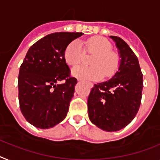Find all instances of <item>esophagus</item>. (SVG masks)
<instances>
[{"label": "esophagus", "instance_id": "34e87169", "mask_svg": "<svg viewBox=\"0 0 160 160\" xmlns=\"http://www.w3.org/2000/svg\"><path fill=\"white\" fill-rule=\"evenodd\" d=\"M87 84H88V86L89 87V88H92V86H93V84H92V83H89V82H87Z\"/></svg>", "mask_w": 160, "mask_h": 160}]
</instances>
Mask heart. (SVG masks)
I'll list each match as a JSON object with an SVG mask.
<instances>
[{
	"mask_svg": "<svg viewBox=\"0 0 160 160\" xmlns=\"http://www.w3.org/2000/svg\"><path fill=\"white\" fill-rule=\"evenodd\" d=\"M84 49L78 41L71 42L64 52V58L70 66H75L83 61L85 53L92 54L89 64L79 65L72 69V74L80 79L98 80L113 76L119 64V55L111 50V44L102 37H91L84 41Z\"/></svg>",
	"mask_w": 160,
	"mask_h": 160,
	"instance_id": "b5f03b06",
	"label": "heart"
}]
</instances>
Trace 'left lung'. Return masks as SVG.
<instances>
[{
	"instance_id": "1",
	"label": "left lung",
	"mask_w": 160,
	"mask_h": 160,
	"mask_svg": "<svg viewBox=\"0 0 160 160\" xmlns=\"http://www.w3.org/2000/svg\"><path fill=\"white\" fill-rule=\"evenodd\" d=\"M119 49L120 64L109 80L95 84L88 98V117L108 132L128 125L138 113L142 101L143 76L138 58L125 41L111 36Z\"/></svg>"
}]
</instances>
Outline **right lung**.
<instances>
[{
  "mask_svg": "<svg viewBox=\"0 0 160 160\" xmlns=\"http://www.w3.org/2000/svg\"><path fill=\"white\" fill-rule=\"evenodd\" d=\"M82 35L55 32L28 49L18 74V101L24 118L35 127L52 128L67 116L77 80L71 76L64 52Z\"/></svg>",
  "mask_w": 160,
  "mask_h": 160,
  "instance_id": "add662e5",
  "label": "right lung"
}]
</instances>
